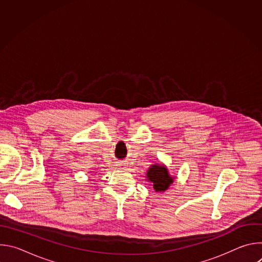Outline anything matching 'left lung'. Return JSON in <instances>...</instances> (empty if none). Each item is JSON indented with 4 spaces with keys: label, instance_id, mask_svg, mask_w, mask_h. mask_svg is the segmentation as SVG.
I'll return each instance as SVG.
<instances>
[{
    "label": "left lung",
    "instance_id": "left-lung-1",
    "mask_svg": "<svg viewBox=\"0 0 262 262\" xmlns=\"http://www.w3.org/2000/svg\"><path fill=\"white\" fill-rule=\"evenodd\" d=\"M147 178L154 185L156 192L166 191L169 185L173 182L172 177H170L168 170L165 166L152 165L147 172Z\"/></svg>",
    "mask_w": 262,
    "mask_h": 262
}]
</instances>
